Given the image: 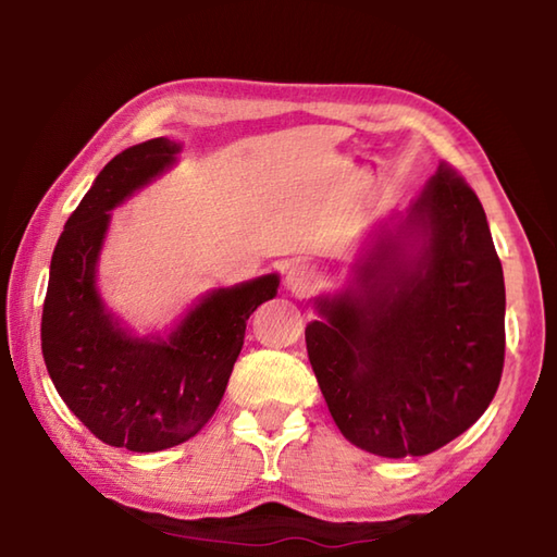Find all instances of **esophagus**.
Instances as JSON below:
<instances>
[{
	"label": "esophagus",
	"mask_w": 557,
	"mask_h": 557,
	"mask_svg": "<svg viewBox=\"0 0 557 557\" xmlns=\"http://www.w3.org/2000/svg\"><path fill=\"white\" fill-rule=\"evenodd\" d=\"M317 270L307 260H292L285 270V285L292 295H309L317 287Z\"/></svg>",
	"instance_id": "1"
}]
</instances>
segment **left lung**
Instances as JSON below:
<instances>
[{
    "label": "left lung",
    "mask_w": 557,
    "mask_h": 557,
    "mask_svg": "<svg viewBox=\"0 0 557 557\" xmlns=\"http://www.w3.org/2000/svg\"><path fill=\"white\" fill-rule=\"evenodd\" d=\"M317 309L309 363L351 445L391 459L430 455L494 400L504 270L482 201L451 166L440 164L393 228H375L351 285Z\"/></svg>",
    "instance_id": "obj_1"
}]
</instances>
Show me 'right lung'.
<instances>
[{"mask_svg": "<svg viewBox=\"0 0 557 557\" xmlns=\"http://www.w3.org/2000/svg\"><path fill=\"white\" fill-rule=\"evenodd\" d=\"M182 145L147 139L110 159L55 243L41 314V351L55 391L110 447L159 451L194 437L228 385L250 314L277 295L262 275L213 289L169 336H135L108 312L96 265L110 211L176 162Z\"/></svg>", "mask_w": 557, "mask_h": 557, "instance_id": "obj_1", "label": "right lung"}]
</instances>
